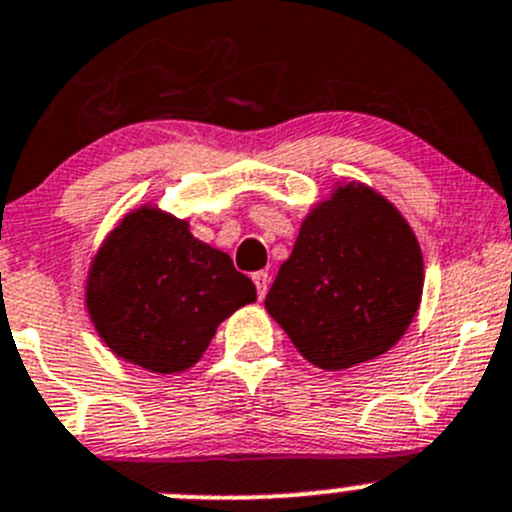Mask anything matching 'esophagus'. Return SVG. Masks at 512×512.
<instances>
[{"mask_svg":"<svg viewBox=\"0 0 512 512\" xmlns=\"http://www.w3.org/2000/svg\"><path fill=\"white\" fill-rule=\"evenodd\" d=\"M252 282H255L257 287V297L265 299L267 287H270V275H267V272H255V275H252Z\"/></svg>","mask_w":512,"mask_h":512,"instance_id":"obj_1","label":"esophagus"}]
</instances>
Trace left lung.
<instances>
[{
	"label": "left lung",
	"mask_w": 512,
	"mask_h": 512,
	"mask_svg": "<svg viewBox=\"0 0 512 512\" xmlns=\"http://www.w3.org/2000/svg\"><path fill=\"white\" fill-rule=\"evenodd\" d=\"M421 292L414 230L384 195L352 180L302 220L265 307L304 359L339 371L389 352Z\"/></svg>",
	"instance_id": "obj_1"
}]
</instances>
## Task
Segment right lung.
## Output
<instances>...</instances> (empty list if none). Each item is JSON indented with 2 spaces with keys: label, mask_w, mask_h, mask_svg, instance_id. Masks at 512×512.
I'll use <instances>...</instances> for the list:
<instances>
[{
  "label": "right lung",
  "mask_w": 512,
  "mask_h": 512,
  "mask_svg": "<svg viewBox=\"0 0 512 512\" xmlns=\"http://www.w3.org/2000/svg\"><path fill=\"white\" fill-rule=\"evenodd\" d=\"M255 299L230 255L156 205H141L108 232L86 280V309L103 344L156 374L190 369L218 324Z\"/></svg>",
  "instance_id": "right-lung-1"
}]
</instances>
